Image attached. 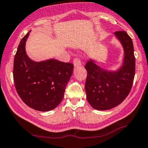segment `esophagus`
Masks as SVG:
<instances>
[{
	"label": "esophagus",
	"mask_w": 148,
	"mask_h": 148,
	"mask_svg": "<svg viewBox=\"0 0 148 148\" xmlns=\"http://www.w3.org/2000/svg\"><path fill=\"white\" fill-rule=\"evenodd\" d=\"M73 64H74V66H75V67L79 66L82 65L81 61L79 60V59H78V58H75L74 60H73Z\"/></svg>",
	"instance_id": "obj_1"
}]
</instances>
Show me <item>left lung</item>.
I'll list each match as a JSON object with an SVG mask.
<instances>
[{
	"mask_svg": "<svg viewBox=\"0 0 148 148\" xmlns=\"http://www.w3.org/2000/svg\"><path fill=\"white\" fill-rule=\"evenodd\" d=\"M124 48L123 66L117 71L99 67L93 60L87 62L85 91L88 103L98 110H108L116 107L129 95L135 75V57L132 40L125 31L114 33Z\"/></svg>",
	"mask_w": 148,
	"mask_h": 148,
	"instance_id": "left-lung-1",
	"label": "left lung"
}]
</instances>
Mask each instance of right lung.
I'll return each mask as SVG.
<instances>
[{
    "label": "right lung",
    "instance_id": "obj_1",
    "mask_svg": "<svg viewBox=\"0 0 148 148\" xmlns=\"http://www.w3.org/2000/svg\"><path fill=\"white\" fill-rule=\"evenodd\" d=\"M29 32L21 40L14 57L15 88L28 107L40 112H48L62 102L74 66L53 59L40 62L30 60L25 48Z\"/></svg>",
    "mask_w": 148,
    "mask_h": 148
}]
</instances>
